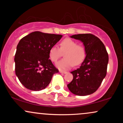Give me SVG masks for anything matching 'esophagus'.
I'll return each mask as SVG.
<instances>
[{
  "mask_svg": "<svg viewBox=\"0 0 123 123\" xmlns=\"http://www.w3.org/2000/svg\"><path fill=\"white\" fill-rule=\"evenodd\" d=\"M60 72L61 73H64V74H65V73H67V72L63 71V70H60Z\"/></svg>",
  "mask_w": 123,
  "mask_h": 123,
  "instance_id": "1",
  "label": "esophagus"
}]
</instances>
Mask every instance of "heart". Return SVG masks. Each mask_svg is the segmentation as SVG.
<instances>
[{
  "label": "heart",
  "mask_w": 123,
  "mask_h": 123,
  "mask_svg": "<svg viewBox=\"0 0 123 123\" xmlns=\"http://www.w3.org/2000/svg\"><path fill=\"white\" fill-rule=\"evenodd\" d=\"M65 52L64 58L57 63V66L62 70L68 69L74 65H79L83 62L86 55L84 45L77 44L75 40L66 38L62 41L60 48L53 46L49 51V57L54 62H56Z\"/></svg>",
  "instance_id": "1"
}]
</instances>
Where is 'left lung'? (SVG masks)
<instances>
[{"mask_svg": "<svg viewBox=\"0 0 123 123\" xmlns=\"http://www.w3.org/2000/svg\"><path fill=\"white\" fill-rule=\"evenodd\" d=\"M70 37L83 42L86 57L79 68L71 72L73 78L68 87L75 95H90L98 90L106 75L108 52L101 40L91 33L74 35Z\"/></svg>", "mask_w": 123, "mask_h": 123, "instance_id": "8db88e82", "label": "left lung"}]
</instances>
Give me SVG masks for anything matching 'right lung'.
<instances>
[{
    "label": "right lung",
    "mask_w": 123,
    "mask_h": 123,
    "mask_svg": "<svg viewBox=\"0 0 123 123\" xmlns=\"http://www.w3.org/2000/svg\"><path fill=\"white\" fill-rule=\"evenodd\" d=\"M62 36L35 31L21 39L15 54V71L25 88L40 91L59 70L49 59V51Z\"/></svg>",
    "instance_id": "1"
}]
</instances>
